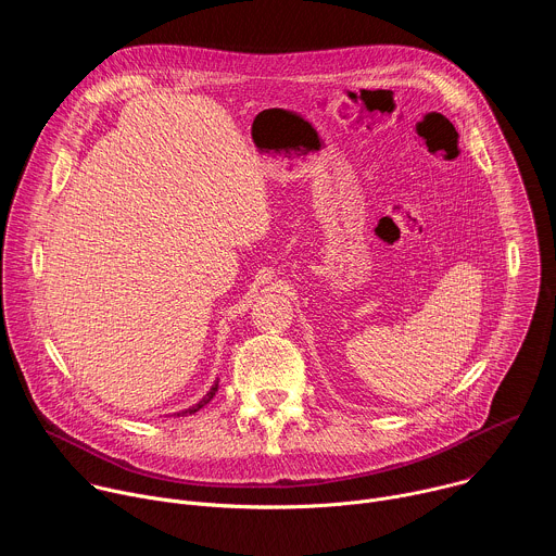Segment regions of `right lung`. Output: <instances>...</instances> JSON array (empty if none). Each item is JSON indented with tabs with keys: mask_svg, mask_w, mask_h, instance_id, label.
Wrapping results in <instances>:
<instances>
[{
	"mask_svg": "<svg viewBox=\"0 0 556 556\" xmlns=\"http://www.w3.org/2000/svg\"><path fill=\"white\" fill-rule=\"evenodd\" d=\"M217 382H219V380H215V382H213V387L206 391V395H204V399H202L198 405H193V407L185 409V412H182V414H178V416H185V414H195V412H200V409H202V407H204V405H206V403L213 399V395H215V391H217Z\"/></svg>",
	"mask_w": 556,
	"mask_h": 556,
	"instance_id": "right-lung-1",
	"label": "right lung"
}]
</instances>
